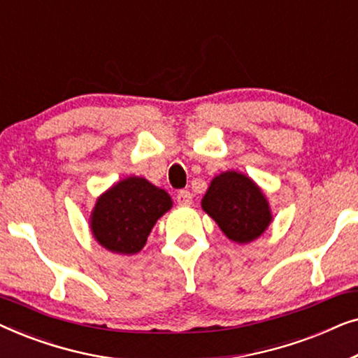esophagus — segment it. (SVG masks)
<instances>
[{
    "label": "esophagus",
    "instance_id": "obj_1",
    "mask_svg": "<svg viewBox=\"0 0 358 358\" xmlns=\"http://www.w3.org/2000/svg\"><path fill=\"white\" fill-rule=\"evenodd\" d=\"M178 203L179 205H190L192 203V194L189 190H179L178 192Z\"/></svg>",
    "mask_w": 358,
    "mask_h": 358
}]
</instances>
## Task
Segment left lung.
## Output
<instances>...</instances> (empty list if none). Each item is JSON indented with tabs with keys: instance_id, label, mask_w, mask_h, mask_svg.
Returning <instances> with one entry per match:
<instances>
[{
	"instance_id": "obj_1",
	"label": "left lung",
	"mask_w": 358,
	"mask_h": 358,
	"mask_svg": "<svg viewBox=\"0 0 358 358\" xmlns=\"http://www.w3.org/2000/svg\"><path fill=\"white\" fill-rule=\"evenodd\" d=\"M202 210L215 220L224 236L238 244L252 243L272 223L264 190L239 171L215 176L202 199Z\"/></svg>"
}]
</instances>
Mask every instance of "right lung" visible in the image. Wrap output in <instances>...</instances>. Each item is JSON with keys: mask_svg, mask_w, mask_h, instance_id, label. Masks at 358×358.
<instances>
[{"mask_svg": "<svg viewBox=\"0 0 358 358\" xmlns=\"http://www.w3.org/2000/svg\"><path fill=\"white\" fill-rule=\"evenodd\" d=\"M171 207L173 199L164 189L129 176L97 197L90 217L92 238L107 251L134 256L145 248L156 222Z\"/></svg>", "mask_w": 358, "mask_h": 358, "instance_id": "1", "label": "right lung"}]
</instances>
